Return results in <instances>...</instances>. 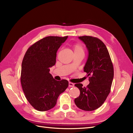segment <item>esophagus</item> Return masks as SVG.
I'll list each match as a JSON object with an SVG mask.
<instances>
[{
	"label": "esophagus",
	"mask_w": 133,
	"mask_h": 133,
	"mask_svg": "<svg viewBox=\"0 0 133 133\" xmlns=\"http://www.w3.org/2000/svg\"><path fill=\"white\" fill-rule=\"evenodd\" d=\"M74 86V84L73 83H71V82L69 83V87H73Z\"/></svg>",
	"instance_id": "esophagus-1"
}]
</instances>
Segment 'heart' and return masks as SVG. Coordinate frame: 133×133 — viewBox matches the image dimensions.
Masks as SVG:
<instances>
[{
    "mask_svg": "<svg viewBox=\"0 0 133 133\" xmlns=\"http://www.w3.org/2000/svg\"><path fill=\"white\" fill-rule=\"evenodd\" d=\"M74 53H84V48L80 43H77L74 44L73 45Z\"/></svg>",
    "mask_w": 133,
    "mask_h": 133,
    "instance_id": "obj_1",
    "label": "heart"
}]
</instances>
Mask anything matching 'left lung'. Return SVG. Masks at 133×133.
Listing matches in <instances>:
<instances>
[{
    "label": "left lung",
    "mask_w": 133,
    "mask_h": 133,
    "mask_svg": "<svg viewBox=\"0 0 133 133\" xmlns=\"http://www.w3.org/2000/svg\"><path fill=\"white\" fill-rule=\"evenodd\" d=\"M79 38L85 43L89 52L84 71L89 76L90 83L86 87L80 83L75 84L80 93L74 102L80 109L92 111L102 105L110 93L114 77L113 65L107 48L101 40L91 36Z\"/></svg>",
    "instance_id": "obj_1"
}]
</instances>
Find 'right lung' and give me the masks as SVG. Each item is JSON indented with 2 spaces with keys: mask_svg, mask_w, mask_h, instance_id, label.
I'll return each instance as SVG.
<instances>
[{
  "mask_svg": "<svg viewBox=\"0 0 133 133\" xmlns=\"http://www.w3.org/2000/svg\"><path fill=\"white\" fill-rule=\"evenodd\" d=\"M68 36H49L31 45L22 64L21 82L28 101L36 110L44 111L55 107L59 95L69 85L68 80H55L49 73L56 63L57 52Z\"/></svg>",
  "mask_w": 133,
  "mask_h": 133,
  "instance_id": "obj_1",
  "label": "right lung"
}]
</instances>
